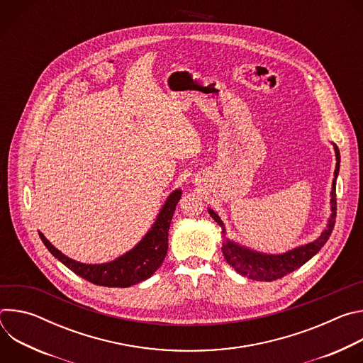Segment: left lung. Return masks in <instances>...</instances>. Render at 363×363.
Masks as SVG:
<instances>
[{
  "label": "left lung",
  "instance_id": "1",
  "mask_svg": "<svg viewBox=\"0 0 363 363\" xmlns=\"http://www.w3.org/2000/svg\"><path fill=\"white\" fill-rule=\"evenodd\" d=\"M335 153H336V169H335V179L332 184V192H330V208L332 216L328 221V225L325 231L320 234V237L312 242L296 247L284 254H264L258 252L254 250H250L244 245H240L231 240L227 238L225 227L218 214L214 213V210H208L210 216L216 220V223L221 227L223 233V254L227 263L241 276L252 279V280H260V281H273L277 279H281L287 276L289 273L297 270L304 263H307L310 258H312L316 252L320 251V248L326 244L329 240L336 220V178L339 174V164H340V153L337 146L335 145Z\"/></svg>",
  "mask_w": 363,
  "mask_h": 363
}]
</instances>
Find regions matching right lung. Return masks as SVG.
<instances>
[{
	"instance_id": "obj_1",
	"label": "right lung",
	"mask_w": 363,
	"mask_h": 363,
	"mask_svg": "<svg viewBox=\"0 0 363 363\" xmlns=\"http://www.w3.org/2000/svg\"><path fill=\"white\" fill-rule=\"evenodd\" d=\"M181 189H175L165 201L157 221L140 240V242L111 263L83 264L72 260V258L59 251L41 233L38 234L47 250L59 262L84 280L105 287H129L149 279L165 260L168 251V231L177 203L181 199Z\"/></svg>"
}]
</instances>
